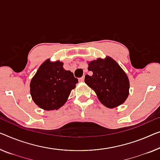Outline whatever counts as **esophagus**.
Instances as JSON below:
<instances>
[{"mask_svg":"<svg viewBox=\"0 0 160 160\" xmlns=\"http://www.w3.org/2000/svg\"><path fill=\"white\" fill-rule=\"evenodd\" d=\"M84 80H85V76H82V78H80L79 81H80V82H83V81H84Z\"/></svg>","mask_w":160,"mask_h":160,"instance_id":"1","label":"esophagus"}]
</instances>
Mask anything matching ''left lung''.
<instances>
[{"mask_svg": "<svg viewBox=\"0 0 160 160\" xmlns=\"http://www.w3.org/2000/svg\"><path fill=\"white\" fill-rule=\"evenodd\" d=\"M91 76L86 75L85 82L94 90L105 106L113 108L122 104L128 95L129 81L118 64L111 57L98 59L88 64Z\"/></svg>", "mask_w": 160, "mask_h": 160, "instance_id": "left-lung-1", "label": "left lung"}]
</instances>
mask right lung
I'll list each match as a JSON object with an SVG mask.
<instances>
[{"instance_id":"right-lung-1","label":"right lung","mask_w":160,"mask_h":160,"mask_svg":"<svg viewBox=\"0 0 160 160\" xmlns=\"http://www.w3.org/2000/svg\"><path fill=\"white\" fill-rule=\"evenodd\" d=\"M78 80L72 72L63 68V63L45 61L30 83L33 101L44 110H57L66 103Z\"/></svg>"}]
</instances>
